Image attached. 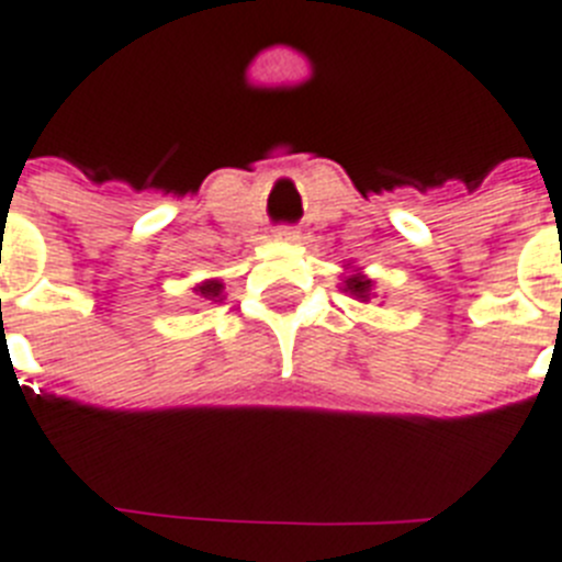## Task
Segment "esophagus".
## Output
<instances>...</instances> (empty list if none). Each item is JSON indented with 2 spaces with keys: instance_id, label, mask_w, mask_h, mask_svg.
I'll return each mask as SVG.
<instances>
[{
  "instance_id": "1",
  "label": "esophagus",
  "mask_w": 562,
  "mask_h": 562,
  "mask_svg": "<svg viewBox=\"0 0 562 562\" xmlns=\"http://www.w3.org/2000/svg\"><path fill=\"white\" fill-rule=\"evenodd\" d=\"M276 238L278 241H299V229L290 227V224H281V227H276Z\"/></svg>"
}]
</instances>
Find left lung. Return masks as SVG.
Instances as JSON below:
<instances>
[{"instance_id": "8db88e82", "label": "left lung", "mask_w": 562, "mask_h": 562, "mask_svg": "<svg viewBox=\"0 0 562 562\" xmlns=\"http://www.w3.org/2000/svg\"><path fill=\"white\" fill-rule=\"evenodd\" d=\"M372 286H375L372 284V278H367L363 272L352 270L347 278H344V286H340V290L349 292V295L358 301H369V299H375V295H372Z\"/></svg>"}]
</instances>
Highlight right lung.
Wrapping results in <instances>:
<instances>
[{
    "instance_id": "add662e5",
    "label": "right lung",
    "mask_w": 562,
    "mask_h": 562,
    "mask_svg": "<svg viewBox=\"0 0 562 562\" xmlns=\"http://www.w3.org/2000/svg\"><path fill=\"white\" fill-rule=\"evenodd\" d=\"M195 295H201L204 301H224V284L218 278H210V281L195 286Z\"/></svg>"
}]
</instances>
